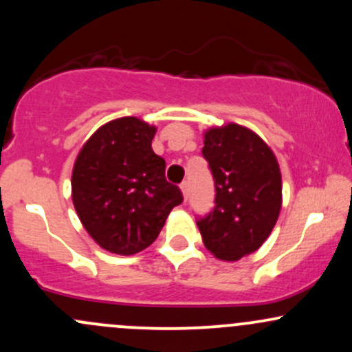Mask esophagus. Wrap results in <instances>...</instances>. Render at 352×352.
Returning a JSON list of instances; mask_svg holds the SVG:
<instances>
[{
    "instance_id": "34e87169",
    "label": "esophagus",
    "mask_w": 352,
    "mask_h": 352,
    "mask_svg": "<svg viewBox=\"0 0 352 352\" xmlns=\"http://www.w3.org/2000/svg\"><path fill=\"white\" fill-rule=\"evenodd\" d=\"M180 188H182V194H184L185 199H187V197H188V182H187V180L180 184Z\"/></svg>"
}]
</instances>
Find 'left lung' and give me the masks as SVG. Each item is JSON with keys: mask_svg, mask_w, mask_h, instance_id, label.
<instances>
[{"mask_svg": "<svg viewBox=\"0 0 352 352\" xmlns=\"http://www.w3.org/2000/svg\"><path fill=\"white\" fill-rule=\"evenodd\" d=\"M202 155L215 185V206L197 219L204 245L220 261H239L265 242L283 206L276 155L237 123L207 130Z\"/></svg>", "mask_w": 352, "mask_h": 352, "instance_id": "8db88e82", "label": "left lung"}]
</instances>
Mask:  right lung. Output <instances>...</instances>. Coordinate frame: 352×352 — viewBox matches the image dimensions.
<instances>
[{
	"label": "right lung",
	"instance_id": "obj_1",
	"mask_svg": "<svg viewBox=\"0 0 352 352\" xmlns=\"http://www.w3.org/2000/svg\"><path fill=\"white\" fill-rule=\"evenodd\" d=\"M155 132L140 118L111 120L76 157L73 206L87 232L108 252L132 256L146 249L184 200L180 188L165 179V160L152 150Z\"/></svg>",
	"mask_w": 352,
	"mask_h": 352
}]
</instances>
